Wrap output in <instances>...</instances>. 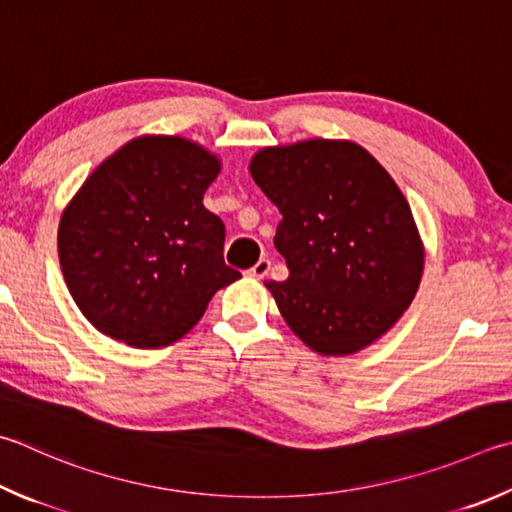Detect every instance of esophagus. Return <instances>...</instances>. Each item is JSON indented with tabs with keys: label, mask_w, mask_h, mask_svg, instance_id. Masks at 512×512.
<instances>
[{
	"label": "esophagus",
	"mask_w": 512,
	"mask_h": 512,
	"mask_svg": "<svg viewBox=\"0 0 512 512\" xmlns=\"http://www.w3.org/2000/svg\"><path fill=\"white\" fill-rule=\"evenodd\" d=\"M268 271H271V259H259V262L250 268L248 275L255 277V280H264V277L268 275Z\"/></svg>",
	"instance_id": "1"
}]
</instances>
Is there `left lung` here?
I'll return each mask as SVG.
<instances>
[{
    "mask_svg": "<svg viewBox=\"0 0 512 512\" xmlns=\"http://www.w3.org/2000/svg\"><path fill=\"white\" fill-rule=\"evenodd\" d=\"M253 181L280 210L286 282H266L284 322L320 356L369 347L412 304L425 248L389 172L353 141L259 150Z\"/></svg>",
    "mask_w": 512,
    "mask_h": 512,
    "instance_id": "8db88e82",
    "label": "left lung"
}]
</instances>
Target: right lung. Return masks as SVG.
I'll return each mask as SVG.
<instances>
[{
  "mask_svg": "<svg viewBox=\"0 0 512 512\" xmlns=\"http://www.w3.org/2000/svg\"><path fill=\"white\" fill-rule=\"evenodd\" d=\"M221 161L183 136L147 134L107 156L64 208L58 255L82 315L129 347L185 336L219 288L224 221L203 206Z\"/></svg>",
  "mask_w": 512,
  "mask_h": 512,
  "instance_id": "right-lung-1",
  "label": "right lung"
}]
</instances>
